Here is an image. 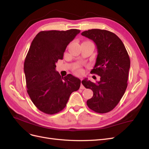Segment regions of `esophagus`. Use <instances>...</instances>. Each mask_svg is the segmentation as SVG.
<instances>
[{
	"label": "esophagus",
	"mask_w": 149,
	"mask_h": 149,
	"mask_svg": "<svg viewBox=\"0 0 149 149\" xmlns=\"http://www.w3.org/2000/svg\"><path fill=\"white\" fill-rule=\"evenodd\" d=\"M81 81H82V79H81ZM80 89H85V88H84V86L83 85V84L81 83V86H80Z\"/></svg>",
	"instance_id": "1"
}]
</instances>
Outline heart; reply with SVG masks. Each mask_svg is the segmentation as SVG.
<instances>
[{"mask_svg":"<svg viewBox=\"0 0 149 149\" xmlns=\"http://www.w3.org/2000/svg\"><path fill=\"white\" fill-rule=\"evenodd\" d=\"M76 72H77V73H81V70H79V69H78L77 70H76Z\"/></svg>","mask_w":149,"mask_h":149,"instance_id":"1","label":"heart"}]
</instances>
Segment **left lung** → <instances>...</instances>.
Wrapping results in <instances>:
<instances>
[{
  "mask_svg": "<svg viewBox=\"0 0 149 149\" xmlns=\"http://www.w3.org/2000/svg\"><path fill=\"white\" fill-rule=\"evenodd\" d=\"M81 35L96 45L97 56L91 73L101 76L96 83L87 79L82 81L86 88L93 91L87 105L97 113H106L118 105L127 87L130 64L128 53L121 40L111 31L91 29Z\"/></svg>",
  "mask_w": 149,
  "mask_h": 149,
  "instance_id": "8db88e82",
  "label": "left lung"
}]
</instances>
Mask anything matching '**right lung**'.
I'll list each match as a JSON object with an SVG mask.
<instances>
[{"mask_svg": "<svg viewBox=\"0 0 149 149\" xmlns=\"http://www.w3.org/2000/svg\"><path fill=\"white\" fill-rule=\"evenodd\" d=\"M79 32L77 29L42 31L31 43L24 62L26 91L44 113L62 111L71 94L80 87L79 79L71 74L63 77L55 70L56 63L63 59L68 45Z\"/></svg>", "mask_w": 149, "mask_h": 149, "instance_id": "add662e5", "label": "right lung"}]
</instances>
